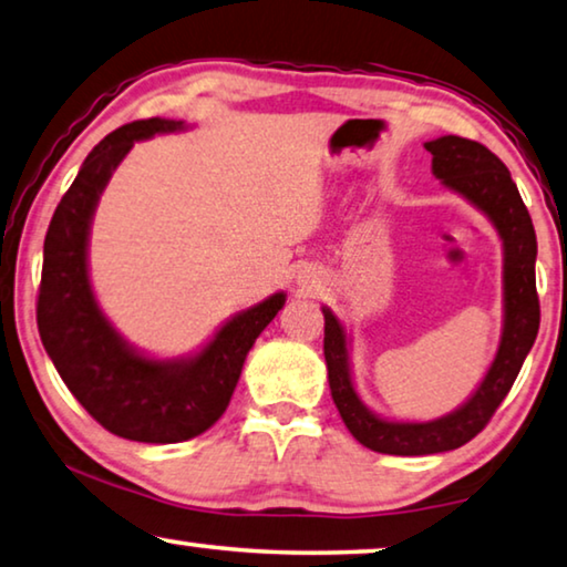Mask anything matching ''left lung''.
<instances>
[{
  "instance_id": "8db88e82",
  "label": "left lung",
  "mask_w": 567,
  "mask_h": 567,
  "mask_svg": "<svg viewBox=\"0 0 567 567\" xmlns=\"http://www.w3.org/2000/svg\"><path fill=\"white\" fill-rule=\"evenodd\" d=\"M432 174L478 207L504 243V332L486 379L461 409L432 422H389L360 401L350 375L348 338L332 309L324 315V360L332 401L360 445L385 455H434L471 442L506 399L539 330L535 284L537 237L512 174L486 145L445 135L424 143Z\"/></svg>"
}]
</instances>
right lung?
I'll return each instance as SVG.
<instances>
[{
	"label": "right lung",
	"mask_w": 567,
	"mask_h": 567,
	"mask_svg": "<svg viewBox=\"0 0 567 567\" xmlns=\"http://www.w3.org/2000/svg\"><path fill=\"white\" fill-rule=\"evenodd\" d=\"M176 130L184 122L137 120L86 155L48 225L38 291L40 340L69 391L104 430L153 445L192 440L225 414L252 342L286 303L284 291L274 293L235 315L196 355L176 360L137 352L102 315L86 268L96 202L135 141Z\"/></svg>",
	"instance_id": "right-lung-1"
}]
</instances>
